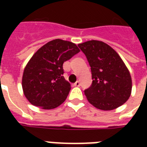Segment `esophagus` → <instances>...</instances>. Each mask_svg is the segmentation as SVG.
<instances>
[{
    "label": "esophagus",
    "mask_w": 147,
    "mask_h": 147,
    "mask_svg": "<svg viewBox=\"0 0 147 147\" xmlns=\"http://www.w3.org/2000/svg\"><path fill=\"white\" fill-rule=\"evenodd\" d=\"M74 86H80V81H76V83H74Z\"/></svg>",
    "instance_id": "obj_1"
}]
</instances>
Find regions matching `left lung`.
Here are the masks:
<instances>
[{
	"label": "left lung",
	"instance_id": "1",
	"mask_svg": "<svg viewBox=\"0 0 147 147\" xmlns=\"http://www.w3.org/2000/svg\"><path fill=\"white\" fill-rule=\"evenodd\" d=\"M78 46L89 62L92 84L84 90L88 102L98 109L113 110L128 100L131 77L119 54L106 43L91 40Z\"/></svg>",
	"mask_w": 147,
	"mask_h": 147
}]
</instances>
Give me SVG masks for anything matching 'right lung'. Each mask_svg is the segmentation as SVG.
I'll list each match as a JSON object with an SVG mask.
<instances>
[{"label": "right lung", "mask_w": 147, "mask_h": 147, "mask_svg": "<svg viewBox=\"0 0 147 147\" xmlns=\"http://www.w3.org/2000/svg\"><path fill=\"white\" fill-rule=\"evenodd\" d=\"M80 51L75 43L54 39L33 55L22 79L24 95L32 105L52 109L66 100L71 84L63 76V64Z\"/></svg>", "instance_id": "1"}]
</instances>
